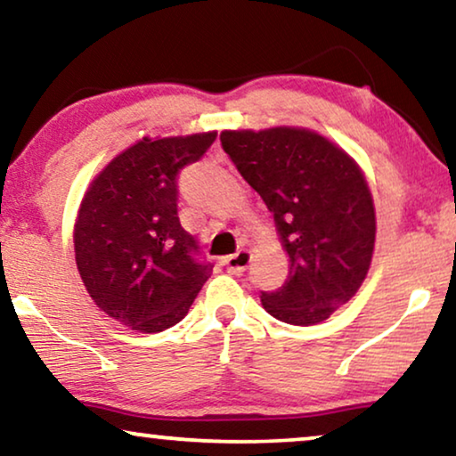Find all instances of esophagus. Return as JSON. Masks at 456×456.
I'll return each instance as SVG.
<instances>
[{
	"instance_id": "34e87169",
	"label": "esophagus",
	"mask_w": 456,
	"mask_h": 456,
	"mask_svg": "<svg viewBox=\"0 0 456 456\" xmlns=\"http://www.w3.org/2000/svg\"><path fill=\"white\" fill-rule=\"evenodd\" d=\"M249 262H252L249 249H240V252H235L233 256H227L225 266L231 274H241L249 266Z\"/></svg>"
}]
</instances>
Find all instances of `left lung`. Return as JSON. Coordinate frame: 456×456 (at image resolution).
<instances>
[{
  "label": "left lung",
  "instance_id": "8db88e82",
  "mask_svg": "<svg viewBox=\"0 0 456 456\" xmlns=\"http://www.w3.org/2000/svg\"><path fill=\"white\" fill-rule=\"evenodd\" d=\"M221 144L273 213L289 256V277L262 291V305L287 324L322 322L357 293L374 252V200L362 169L304 127L225 130Z\"/></svg>",
  "mask_w": 456,
  "mask_h": 456
}]
</instances>
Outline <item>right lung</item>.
Here are the masks:
<instances>
[{
	"mask_svg": "<svg viewBox=\"0 0 456 456\" xmlns=\"http://www.w3.org/2000/svg\"><path fill=\"white\" fill-rule=\"evenodd\" d=\"M216 132L142 138L93 179L74 225L76 265L109 318L138 332L177 324L213 265L177 216V175L200 161Z\"/></svg>",
	"mask_w": 456,
	"mask_h": 456,
	"instance_id": "right-lung-1",
	"label": "right lung"
}]
</instances>
